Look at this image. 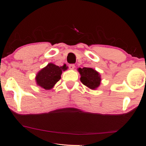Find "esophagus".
I'll use <instances>...</instances> for the list:
<instances>
[{"instance_id": "34e87169", "label": "esophagus", "mask_w": 146, "mask_h": 146, "mask_svg": "<svg viewBox=\"0 0 146 146\" xmlns=\"http://www.w3.org/2000/svg\"><path fill=\"white\" fill-rule=\"evenodd\" d=\"M75 65L74 64H70L69 65V69H73L74 68H75Z\"/></svg>"}]
</instances>
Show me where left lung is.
I'll use <instances>...</instances> for the list:
<instances>
[{
    "label": "left lung",
    "instance_id": "obj_1",
    "mask_svg": "<svg viewBox=\"0 0 146 146\" xmlns=\"http://www.w3.org/2000/svg\"><path fill=\"white\" fill-rule=\"evenodd\" d=\"M78 71L81 75L80 80L84 85L92 90L99 87L101 79L99 73L96 70L89 67H83L78 69Z\"/></svg>",
    "mask_w": 146,
    "mask_h": 146
}]
</instances>
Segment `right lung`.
<instances>
[{"mask_svg":"<svg viewBox=\"0 0 146 146\" xmlns=\"http://www.w3.org/2000/svg\"><path fill=\"white\" fill-rule=\"evenodd\" d=\"M66 69L67 67L64 65L59 67L52 63H48L46 67L37 74L36 77L37 85L46 90L52 89L57 82L60 80L62 71Z\"/></svg>","mask_w":146,"mask_h":146,"instance_id":"1","label":"right lung"}]
</instances>
